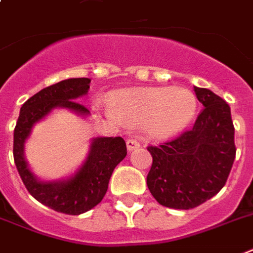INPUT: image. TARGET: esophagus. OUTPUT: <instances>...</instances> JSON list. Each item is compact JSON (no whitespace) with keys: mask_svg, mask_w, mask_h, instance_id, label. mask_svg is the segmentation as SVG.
I'll return each mask as SVG.
<instances>
[{"mask_svg":"<svg viewBox=\"0 0 253 253\" xmlns=\"http://www.w3.org/2000/svg\"><path fill=\"white\" fill-rule=\"evenodd\" d=\"M126 146H127V150H128V151H132V150H136V148H139L140 143L138 142V140L128 139L126 142Z\"/></svg>","mask_w":253,"mask_h":253,"instance_id":"esophagus-1","label":"esophagus"}]
</instances>
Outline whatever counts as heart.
<instances>
[{
	"label": "heart",
	"instance_id": "heart-1",
	"mask_svg": "<svg viewBox=\"0 0 253 253\" xmlns=\"http://www.w3.org/2000/svg\"><path fill=\"white\" fill-rule=\"evenodd\" d=\"M111 117L127 125L143 123L155 139H166L186 128L196 113V96L183 87H139L115 92L109 102Z\"/></svg>",
	"mask_w": 253,
	"mask_h": 253
}]
</instances>
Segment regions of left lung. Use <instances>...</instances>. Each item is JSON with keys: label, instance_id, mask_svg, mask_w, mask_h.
I'll list each match as a JSON object with an SVG mask.
<instances>
[{"label": "left lung", "instance_id": "8db88e82", "mask_svg": "<svg viewBox=\"0 0 253 253\" xmlns=\"http://www.w3.org/2000/svg\"><path fill=\"white\" fill-rule=\"evenodd\" d=\"M194 88L204 109L192 130L147 148L152 157L148 190L158 203L175 210L195 208L216 195L236 155L228 103L208 88Z\"/></svg>", "mask_w": 253, "mask_h": 253}]
</instances>
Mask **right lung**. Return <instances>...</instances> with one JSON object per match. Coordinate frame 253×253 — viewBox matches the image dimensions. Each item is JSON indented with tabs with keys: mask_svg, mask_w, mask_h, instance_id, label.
I'll use <instances>...</instances> for the list:
<instances>
[{
	"mask_svg": "<svg viewBox=\"0 0 253 253\" xmlns=\"http://www.w3.org/2000/svg\"><path fill=\"white\" fill-rule=\"evenodd\" d=\"M90 82L88 78H70L42 88L22 105L14 128L13 155L25 187L40 203L67 215H81L101 203L114 169L127 155L126 142L121 136L92 138L88 155L80 169L61 180H42L32 172L25 158V143L33 126L54 109L87 117L90 111L77 99L87 94Z\"/></svg>",
	"mask_w": 253,
	"mask_h": 253,
	"instance_id": "add662e5",
	"label": "right lung"
}]
</instances>
